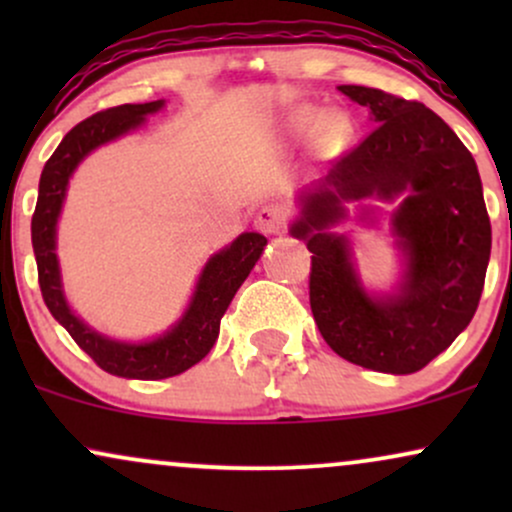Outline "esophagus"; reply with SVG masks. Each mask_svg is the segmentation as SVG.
I'll use <instances>...</instances> for the list:
<instances>
[{"label":"esophagus","instance_id":"esophagus-1","mask_svg":"<svg viewBox=\"0 0 512 512\" xmlns=\"http://www.w3.org/2000/svg\"><path fill=\"white\" fill-rule=\"evenodd\" d=\"M286 223H289V209L284 204H267L255 216V226L264 236H276V233L284 231Z\"/></svg>","mask_w":512,"mask_h":512}]
</instances>
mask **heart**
<instances>
[{"mask_svg":"<svg viewBox=\"0 0 512 512\" xmlns=\"http://www.w3.org/2000/svg\"><path fill=\"white\" fill-rule=\"evenodd\" d=\"M317 122H320V113H315V110H303V113L298 115V129H303V132L315 129ZM349 134H351V122L346 120L344 115H330L325 122H322V129H320L322 149L327 151L339 149V146L349 139Z\"/></svg>","mask_w":512,"mask_h":512,"instance_id":"b5f03b06","label":"heart"}]
</instances>
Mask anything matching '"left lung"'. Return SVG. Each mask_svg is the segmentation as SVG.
Listing matches in <instances>:
<instances>
[{
  "label": "left lung",
  "mask_w": 512,
  "mask_h": 512,
  "mask_svg": "<svg viewBox=\"0 0 512 512\" xmlns=\"http://www.w3.org/2000/svg\"><path fill=\"white\" fill-rule=\"evenodd\" d=\"M370 110L375 129L339 158L327 182L340 196L408 192L393 230L408 252L397 297L370 299L350 267L348 244L324 228L343 215L336 195H310L291 233L308 240L310 310L334 354L380 373H416L455 342L484 291L491 221L477 163L424 103L380 88L339 86Z\"/></svg>",
  "instance_id": "left-lung-1"
}]
</instances>
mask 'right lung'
Listing matches in <instances>:
<instances>
[{
	"label": "right lung",
	"instance_id": "1",
	"mask_svg": "<svg viewBox=\"0 0 512 512\" xmlns=\"http://www.w3.org/2000/svg\"><path fill=\"white\" fill-rule=\"evenodd\" d=\"M163 108V101L127 103L117 108L101 110L86 117L57 146L55 154L45 163L38 185V204H35L31 221V240L38 264V284L43 301L57 322L72 334V339L88 356L101 366L105 373L120 378L137 380H163L185 373L195 363L202 361L219 337L221 317L231 305L233 296L248 279L250 269L260 260L267 238L260 233H243L233 240L226 250L214 255L204 267L190 308L173 330L144 344H122L103 337L69 310L62 293L60 267L55 255V226L60 216L64 192H67L69 175L79 166L81 158L91 154L96 146L142 125L144 115Z\"/></svg>",
	"mask_w": 512,
	"mask_h": 512
}]
</instances>
